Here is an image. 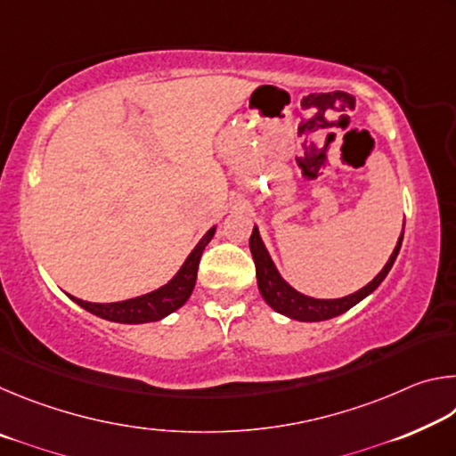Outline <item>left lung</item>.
I'll list each match as a JSON object with an SVG mask.
<instances>
[{"label": "left lung", "instance_id": "1", "mask_svg": "<svg viewBox=\"0 0 456 456\" xmlns=\"http://www.w3.org/2000/svg\"><path fill=\"white\" fill-rule=\"evenodd\" d=\"M403 237H404V229L398 237V243L395 247V251H392L390 259L386 261L382 272L378 273L372 281L364 285L362 289L350 293V296L336 297V299L310 297V296H304V293H299L297 289H293L291 285L280 275V272H277V267L273 264L272 256H269V251L265 249V243L264 239H261L257 227H253V233L249 237V249H251L253 261H256L259 291L269 307H273L277 314H283L288 315V318L297 320V322H323L348 312L350 307H354L358 302H362V299L368 297L370 293H372L378 285L384 281V277L388 275V272L398 257L400 245H403Z\"/></svg>", "mask_w": 456, "mask_h": 456}]
</instances>
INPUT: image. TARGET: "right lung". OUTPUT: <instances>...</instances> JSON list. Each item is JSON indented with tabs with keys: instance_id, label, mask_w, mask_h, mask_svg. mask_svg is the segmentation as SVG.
Masks as SVG:
<instances>
[{
	"instance_id": "obj_1",
	"label": "right lung",
	"mask_w": 456,
	"mask_h": 456,
	"mask_svg": "<svg viewBox=\"0 0 456 456\" xmlns=\"http://www.w3.org/2000/svg\"><path fill=\"white\" fill-rule=\"evenodd\" d=\"M215 229L217 227H211L207 231L203 239L195 245V249L189 253V257L184 259V264L181 265L179 272H176L173 280L165 283L163 288L154 289L151 293H144V296L125 299V302H114V304H92L74 296L70 297L80 307H84V310L98 315V318L102 320L118 322V323H146V322L163 320L168 314L179 310V307L184 305V302L191 297L192 289H195L200 256H203L207 243L213 239Z\"/></svg>"
}]
</instances>
